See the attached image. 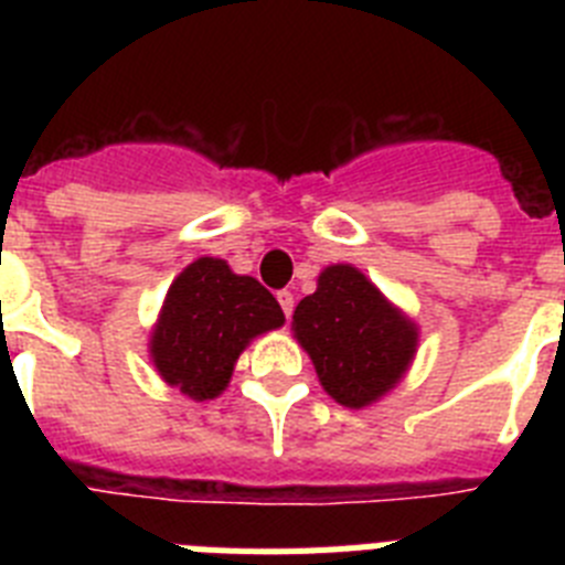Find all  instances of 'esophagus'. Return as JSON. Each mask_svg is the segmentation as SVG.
Instances as JSON below:
<instances>
[{"label": "esophagus", "mask_w": 565, "mask_h": 565, "mask_svg": "<svg viewBox=\"0 0 565 565\" xmlns=\"http://www.w3.org/2000/svg\"><path fill=\"white\" fill-rule=\"evenodd\" d=\"M277 302H279V308H282V313H286V317H291V311H294V294L291 291H279L277 294Z\"/></svg>", "instance_id": "34e87169"}]
</instances>
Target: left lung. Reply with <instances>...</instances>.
<instances>
[{
  "mask_svg": "<svg viewBox=\"0 0 565 565\" xmlns=\"http://www.w3.org/2000/svg\"><path fill=\"white\" fill-rule=\"evenodd\" d=\"M294 339L311 356L322 391L362 411L396 387L418 351V326L351 263L322 268L299 299Z\"/></svg>",
  "mask_w": 565,
  "mask_h": 565,
  "instance_id": "8db88e82",
  "label": "left lung"
}]
</instances>
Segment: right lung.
I'll use <instances>...</instances> for the list:
<instances>
[{"label":"right lung","mask_w":565,"mask_h":565,"mask_svg":"<svg viewBox=\"0 0 565 565\" xmlns=\"http://www.w3.org/2000/svg\"><path fill=\"white\" fill-rule=\"evenodd\" d=\"M286 322L271 291L234 274L221 257H198L172 279L149 333V359L169 387L192 402L228 387L239 353Z\"/></svg>","instance_id":"add662e5"}]
</instances>
